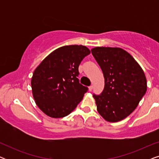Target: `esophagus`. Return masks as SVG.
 I'll return each instance as SVG.
<instances>
[{"label": "esophagus", "instance_id": "obj_1", "mask_svg": "<svg viewBox=\"0 0 159 159\" xmlns=\"http://www.w3.org/2000/svg\"><path fill=\"white\" fill-rule=\"evenodd\" d=\"M93 89V85H90V87H89V90H90V91H92Z\"/></svg>", "mask_w": 159, "mask_h": 159}]
</instances>
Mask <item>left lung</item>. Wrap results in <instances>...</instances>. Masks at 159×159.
<instances>
[{
  "label": "left lung",
  "mask_w": 159,
  "mask_h": 159,
  "mask_svg": "<svg viewBox=\"0 0 159 159\" xmlns=\"http://www.w3.org/2000/svg\"><path fill=\"white\" fill-rule=\"evenodd\" d=\"M91 52L105 80L101 94L93 95L98 112L109 122L123 120L133 112L146 93L144 71L135 59L120 48L95 47Z\"/></svg>",
  "instance_id": "obj_1"
}]
</instances>
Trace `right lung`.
I'll return each instance as SVG.
<instances>
[{
  "instance_id": "right-lung-1",
  "label": "right lung",
  "mask_w": 159,
  "mask_h": 159,
  "mask_svg": "<svg viewBox=\"0 0 159 159\" xmlns=\"http://www.w3.org/2000/svg\"><path fill=\"white\" fill-rule=\"evenodd\" d=\"M90 53L84 45H71L51 52L34 69L31 80L36 105L51 118L71 114L88 88L80 84L78 67Z\"/></svg>"
}]
</instances>
